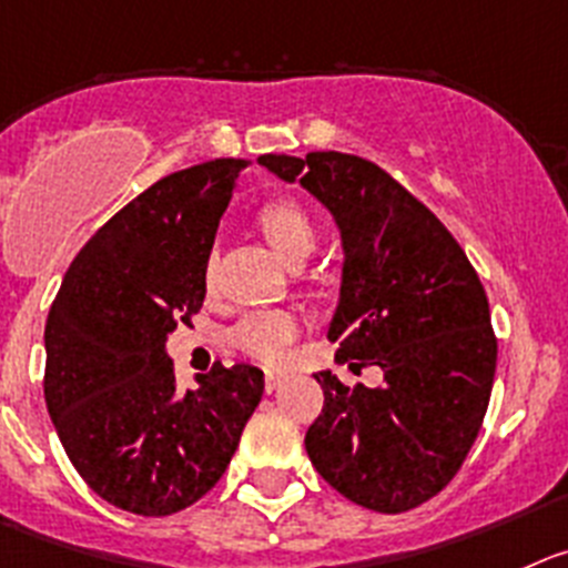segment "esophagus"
I'll return each instance as SVG.
<instances>
[{"label": "esophagus", "instance_id": "obj_1", "mask_svg": "<svg viewBox=\"0 0 568 568\" xmlns=\"http://www.w3.org/2000/svg\"><path fill=\"white\" fill-rule=\"evenodd\" d=\"M285 381H288V375L268 369V373H266V392H268V395H272V392H277V389H283Z\"/></svg>", "mask_w": 568, "mask_h": 568}]
</instances>
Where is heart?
<instances>
[{
  "label": "heart",
  "instance_id": "heart-1",
  "mask_svg": "<svg viewBox=\"0 0 568 568\" xmlns=\"http://www.w3.org/2000/svg\"><path fill=\"white\" fill-rule=\"evenodd\" d=\"M260 230L291 266L302 263L316 246V226L311 215L294 201H272L260 210ZM300 333V320L291 311H248L232 325L230 338L248 356L274 362L288 349Z\"/></svg>",
  "mask_w": 568,
  "mask_h": 568
}]
</instances>
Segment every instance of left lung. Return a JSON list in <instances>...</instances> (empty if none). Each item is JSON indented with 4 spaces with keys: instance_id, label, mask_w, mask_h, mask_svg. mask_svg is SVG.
<instances>
[{
    "instance_id": "1",
    "label": "left lung",
    "mask_w": 568,
    "mask_h": 568,
    "mask_svg": "<svg viewBox=\"0 0 568 568\" xmlns=\"http://www.w3.org/2000/svg\"><path fill=\"white\" fill-rule=\"evenodd\" d=\"M257 162L333 215L344 260L327 338L336 362L384 369L378 389L314 375L325 406L305 452L349 501L412 510L457 476L485 420L496 375L485 288L452 232L378 164L338 151Z\"/></svg>"
}]
</instances>
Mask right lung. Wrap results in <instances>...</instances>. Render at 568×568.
Wrapping results in <instances>:
<instances>
[{
  "mask_svg": "<svg viewBox=\"0 0 568 568\" xmlns=\"http://www.w3.org/2000/svg\"><path fill=\"white\" fill-rule=\"evenodd\" d=\"M243 159L171 173L72 260L44 327V397L69 463L100 499L171 516L224 476L263 369L221 367L179 392L168 336L206 294V263Z\"/></svg>",
  "mask_w": 568,
  "mask_h": 568,
  "instance_id": "obj_1",
  "label": "right lung"
}]
</instances>
